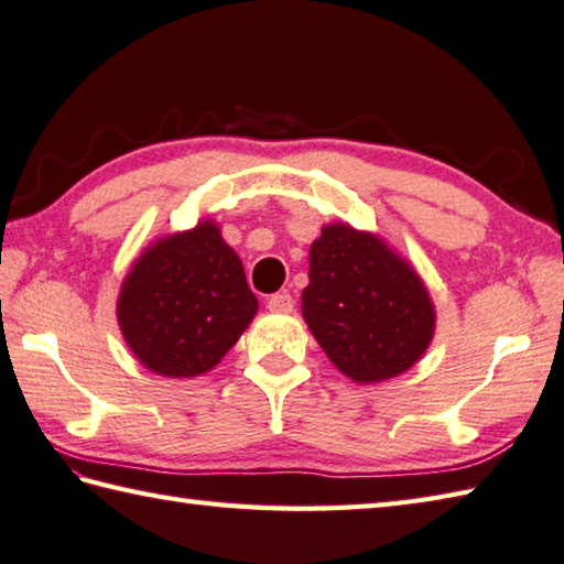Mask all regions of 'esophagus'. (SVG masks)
<instances>
[{
	"label": "esophagus",
	"mask_w": 564,
	"mask_h": 564,
	"mask_svg": "<svg viewBox=\"0 0 564 564\" xmlns=\"http://www.w3.org/2000/svg\"><path fill=\"white\" fill-rule=\"evenodd\" d=\"M267 307L271 310V313L289 315V313H293L295 301H293V295H291V293H273V295H269Z\"/></svg>",
	"instance_id": "esophagus-1"
}]
</instances>
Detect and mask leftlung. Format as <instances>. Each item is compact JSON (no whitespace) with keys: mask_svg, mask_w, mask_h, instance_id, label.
Returning <instances> with one entry per match:
<instances>
[{"mask_svg":"<svg viewBox=\"0 0 564 564\" xmlns=\"http://www.w3.org/2000/svg\"><path fill=\"white\" fill-rule=\"evenodd\" d=\"M303 317L329 361L356 382L414 366L434 337L419 275L373 235L327 225L310 249Z\"/></svg>","mask_w":564,"mask_h":564,"instance_id":"8db88e82","label":"left lung"}]
</instances>
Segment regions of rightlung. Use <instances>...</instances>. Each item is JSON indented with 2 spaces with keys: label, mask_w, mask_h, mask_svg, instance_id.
Instances as JSON below:
<instances>
[{
  "label": "right lung",
  "mask_w": 564,
  "mask_h": 564,
  "mask_svg": "<svg viewBox=\"0 0 564 564\" xmlns=\"http://www.w3.org/2000/svg\"><path fill=\"white\" fill-rule=\"evenodd\" d=\"M257 313L242 261L213 223L164 237L123 283L118 322L130 349L170 378L206 373Z\"/></svg>",
  "instance_id": "1"
}]
</instances>
